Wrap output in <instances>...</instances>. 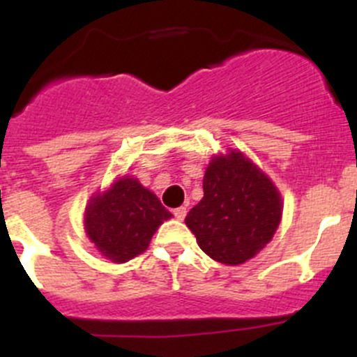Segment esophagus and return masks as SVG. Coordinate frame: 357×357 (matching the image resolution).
Instances as JSON below:
<instances>
[{
  "instance_id": "34e87169",
  "label": "esophagus",
  "mask_w": 357,
  "mask_h": 357,
  "mask_svg": "<svg viewBox=\"0 0 357 357\" xmlns=\"http://www.w3.org/2000/svg\"><path fill=\"white\" fill-rule=\"evenodd\" d=\"M174 215H176V219H179V221H183V219L186 218V212H188V208L186 207H178V208H174Z\"/></svg>"
}]
</instances>
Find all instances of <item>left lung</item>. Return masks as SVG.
<instances>
[{
  "instance_id": "1",
  "label": "left lung",
  "mask_w": 357,
  "mask_h": 357,
  "mask_svg": "<svg viewBox=\"0 0 357 357\" xmlns=\"http://www.w3.org/2000/svg\"><path fill=\"white\" fill-rule=\"evenodd\" d=\"M282 193L240 150L212 155L204 176V199L185 222L214 261L238 266L262 250L278 229Z\"/></svg>"
}]
</instances>
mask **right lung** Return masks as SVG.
Masks as SVG:
<instances>
[{"instance_id": "add662e5", "label": "right lung", "mask_w": 357, "mask_h": 357, "mask_svg": "<svg viewBox=\"0 0 357 357\" xmlns=\"http://www.w3.org/2000/svg\"><path fill=\"white\" fill-rule=\"evenodd\" d=\"M172 214L135 176H121L96 192L84 208V231L112 262L131 261L150 245L153 233Z\"/></svg>"}]
</instances>
